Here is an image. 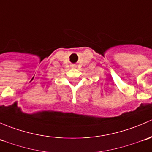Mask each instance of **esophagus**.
<instances>
[{
    "mask_svg": "<svg viewBox=\"0 0 152 152\" xmlns=\"http://www.w3.org/2000/svg\"><path fill=\"white\" fill-rule=\"evenodd\" d=\"M75 67V66H73V67Z\"/></svg>",
    "mask_w": 152,
    "mask_h": 152,
    "instance_id": "esophagus-1",
    "label": "esophagus"
}]
</instances>
